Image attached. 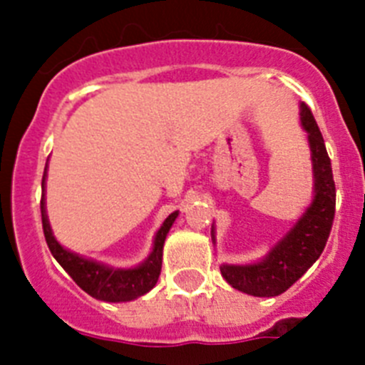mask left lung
<instances>
[{
	"mask_svg": "<svg viewBox=\"0 0 365 365\" xmlns=\"http://www.w3.org/2000/svg\"><path fill=\"white\" fill-rule=\"evenodd\" d=\"M302 124L309 133L314 166V201L282 243L256 265H222L221 274L234 289L252 296H278L298 282L324 252L334 221L336 186L324 137L307 104H302Z\"/></svg>",
	"mask_w": 365,
	"mask_h": 365,
	"instance_id": "left-lung-1",
	"label": "left lung"
}]
</instances>
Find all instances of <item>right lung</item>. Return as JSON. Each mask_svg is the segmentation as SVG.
Here are the masks:
<instances>
[{
  "mask_svg": "<svg viewBox=\"0 0 365 365\" xmlns=\"http://www.w3.org/2000/svg\"><path fill=\"white\" fill-rule=\"evenodd\" d=\"M41 188H45V173L43 179H41ZM40 208L41 227H43L45 241H47V247H49L51 254H53L54 259L73 278V282L82 291H86L87 294L96 299H104V302H130V299L138 298V296L146 294L148 291L153 289L157 279H159L160 269H163L164 240H166V234L172 228L173 221H175L177 212H173L172 215H168V219L164 221L160 230L155 235L153 252L148 257L146 263H143L137 269L115 270L100 265L96 261L86 259V257H80L76 254L66 250L53 237L49 221H47V215H45L43 195H41Z\"/></svg>",
  "mask_w": 365,
  "mask_h": 365,
  "instance_id": "add662e5",
  "label": "right lung"
}]
</instances>
